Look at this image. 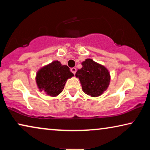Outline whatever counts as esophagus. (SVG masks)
<instances>
[{"label": "esophagus", "instance_id": "esophagus-1", "mask_svg": "<svg viewBox=\"0 0 150 150\" xmlns=\"http://www.w3.org/2000/svg\"><path fill=\"white\" fill-rule=\"evenodd\" d=\"M71 71L74 74H75L76 72V67H72V68H71Z\"/></svg>", "mask_w": 150, "mask_h": 150}]
</instances>
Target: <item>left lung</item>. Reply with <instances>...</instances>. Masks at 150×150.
<instances>
[{
  "label": "left lung",
  "mask_w": 150,
  "mask_h": 150,
  "mask_svg": "<svg viewBox=\"0 0 150 150\" xmlns=\"http://www.w3.org/2000/svg\"><path fill=\"white\" fill-rule=\"evenodd\" d=\"M82 65L83 67L78 69L75 76L79 79L83 91L91 97L102 95L109 85V71L91 59H85Z\"/></svg>",
  "instance_id": "left-lung-1"
}]
</instances>
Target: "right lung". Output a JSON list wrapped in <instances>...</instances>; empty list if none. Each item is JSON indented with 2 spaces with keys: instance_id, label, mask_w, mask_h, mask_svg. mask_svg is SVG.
Here are the masks:
<instances>
[{
  "instance_id": "add662e5",
  "label": "right lung",
  "mask_w": 150,
  "mask_h": 150,
  "mask_svg": "<svg viewBox=\"0 0 150 150\" xmlns=\"http://www.w3.org/2000/svg\"><path fill=\"white\" fill-rule=\"evenodd\" d=\"M74 76L67 65L54 61L38 71L36 83L40 91L52 97L58 96L64 89L67 80Z\"/></svg>"
}]
</instances>
